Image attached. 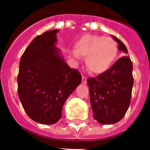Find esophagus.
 I'll return each mask as SVG.
<instances>
[{"instance_id": "obj_1", "label": "esophagus", "mask_w": 150, "mask_h": 150, "mask_svg": "<svg viewBox=\"0 0 150 150\" xmlns=\"http://www.w3.org/2000/svg\"><path fill=\"white\" fill-rule=\"evenodd\" d=\"M82 83H87V78L85 77L84 75H82Z\"/></svg>"}]
</instances>
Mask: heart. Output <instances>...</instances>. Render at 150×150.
<instances>
[{"label": "heart", "mask_w": 150, "mask_h": 150, "mask_svg": "<svg viewBox=\"0 0 150 150\" xmlns=\"http://www.w3.org/2000/svg\"><path fill=\"white\" fill-rule=\"evenodd\" d=\"M116 42L111 38L85 34L75 44L71 53L75 60L86 58V66L93 74H102L112 65L117 55Z\"/></svg>", "instance_id": "obj_1"}]
</instances>
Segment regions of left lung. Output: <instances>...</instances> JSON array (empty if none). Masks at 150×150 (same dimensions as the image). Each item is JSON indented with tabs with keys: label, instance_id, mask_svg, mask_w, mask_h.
Wrapping results in <instances>:
<instances>
[{
	"label": "left lung",
	"instance_id": "8db88e82",
	"mask_svg": "<svg viewBox=\"0 0 150 150\" xmlns=\"http://www.w3.org/2000/svg\"><path fill=\"white\" fill-rule=\"evenodd\" d=\"M120 51L128 53L125 45L115 36ZM93 117L100 124L112 125L122 119L131 101L133 86L132 62L129 56L120 58L107 71L88 78Z\"/></svg>",
	"mask_w": 150,
	"mask_h": 150
}]
</instances>
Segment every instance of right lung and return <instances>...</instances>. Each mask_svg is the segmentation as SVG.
Segmentation results:
<instances>
[{
	"instance_id": "right-lung-1",
	"label": "right lung",
	"mask_w": 150,
	"mask_h": 150,
	"mask_svg": "<svg viewBox=\"0 0 150 150\" xmlns=\"http://www.w3.org/2000/svg\"><path fill=\"white\" fill-rule=\"evenodd\" d=\"M58 30L35 38L21 55L18 75V93L30 118L40 124H55L63 104L82 77L62 59L55 46Z\"/></svg>"
}]
</instances>
